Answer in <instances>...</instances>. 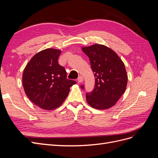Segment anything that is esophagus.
<instances>
[{
	"mask_svg": "<svg viewBox=\"0 0 158 158\" xmlns=\"http://www.w3.org/2000/svg\"><path fill=\"white\" fill-rule=\"evenodd\" d=\"M84 81V78H83V77L82 76H80L78 78V82H79V83H81V82H82Z\"/></svg>",
	"mask_w": 158,
	"mask_h": 158,
	"instance_id": "1",
	"label": "esophagus"
}]
</instances>
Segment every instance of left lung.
I'll return each instance as SVG.
<instances>
[{"instance_id": "8db88e82", "label": "left lung", "mask_w": 158, "mask_h": 158, "mask_svg": "<svg viewBox=\"0 0 158 158\" xmlns=\"http://www.w3.org/2000/svg\"><path fill=\"white\" fill-rule=\"evenodd\" d=\"M82 50L89 57L95 78L93 92L86 94L88 103L99 110L112 107L125 93L127 85L124 63L115 52L106 45L94 44L83 47Z\"/></svg>"}]
</instances>
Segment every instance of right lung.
<instances>
[{"label":"right lung","instance_id":"right-lung-1","mask_svg":"<svg viewBox=\"0 0 158 158\" xmlns=\"http://www.w3.org/2000/svg\"><path fill=\"white\" fill-rule=\"evenodd\" d=\"M61 51L46 49L37 52L23 70L24 92L37 106L45 110L60 107L67 98L70 88L76 82L66 78V72L58 63Z\"/></svg>","mask_w":158,"mask_h":158}]
</instances>
